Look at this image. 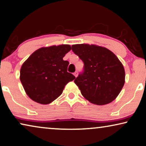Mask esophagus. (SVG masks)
<instances>
[{
	"label": "esophagus",
	"mask_w": 146,
	"mask_h": 146,
	"mask_svg": "<svg viewBox=\"0 0 146 146\" xmlns=\"http://www.w3.org/2000/svg\"><path fill=\"white\" fill-rule=\"evenodd\" d=\"M73 75H74V76H75V77H77V75H78V72L77 71H76V72H75L73 73Z\"/></svg>",
	"instance_id": "esophagus-1"
}]
</instances>
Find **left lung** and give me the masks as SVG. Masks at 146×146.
<instances>
[{"label": "left lung", "instance_id": "left-lung-1", "mask_svg": "<svg viewBox=\"0 0 146 146\" xmlns=\"http://www.w3.org/2000/svg\"><path fill=\"white\" fill-rule=\"evenodd\" d=\"M73 52L84 63V72L75 79L83 97L104 105L116 99L125 83L122 63L114 53L94 44H75Z\"/></svg>", "mask_w": 146, "mask_h": 146}]
</instances>
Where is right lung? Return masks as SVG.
I'll use <instances>...</instances> for the list:
<instances>
[{"label": "right lung", "mask_w": 146, "mask_h": 146, "mask_svg": "<svg viewBox=\"0 0 146 146\" xmlns=\"http://www.w3.org/2000/svg\"><path fill=\"white\" fill-rule=\"evenodd\" d=\"M70 45L43 47L32 53L20 68V79L27 95L42 104L52 102L75 77L67 72L69 62L63 59Z\"/></svg>", "instance_id": "1"}]
</instances>
